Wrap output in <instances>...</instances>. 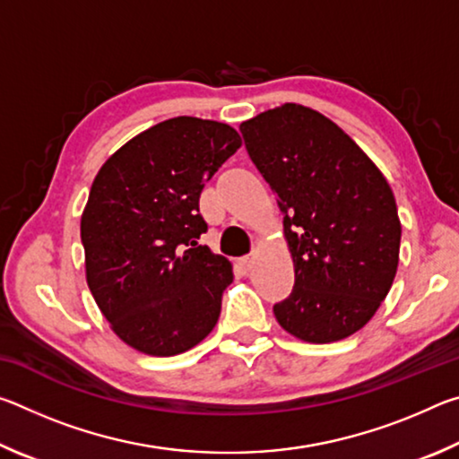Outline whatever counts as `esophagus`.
I'll list each match as a JSON object with an SVG mask.
<instances>
[{
    "label": "esophagus",
    "instance_id": "1",
    "mask_svg": "<svg viewBox=\"0 0 459 459\" xmlns=\"http://www.w3.org/2000/svg\"><path fill=\"white\" fill-rule=\"evenodd\" d=\"M253 263H255V257H253V255H248V257H240L238 259V267L247 273V271L253 269Z\"/></svg>",
    "mask_w": 459,
    "mask_h": 459
}]
</instances>
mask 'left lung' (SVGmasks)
I'll use <instances>...</instances> for the list:
<instances>
[{"label": "left lung", "mask_w": 459, "mask_h": 459, "mask_svg": "<svg viewBox=\"0 0 459 459\" xmlns=\"http://www.w3.org/2000/svg\"><path fill=\"white\" fill-rule=\"evenodd\" d=\"M248 158L277 194L295 283L273 306L291 336H352L391 290L401 222L393 190L336 123L285 103L240 123Z\"/></svg>", "instance_id": "8db88e82"}]
</instances>
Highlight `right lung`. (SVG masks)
I'll list each match as a JSON object with an SVG mask.
<instances>
[{
    "label": "right lung",
    "mask_w": 459,
    "mask_h": 459,
    "mask_svg": "<svg viewBox=\"0 0 459 459\" xmlns=\"http://www.w3.org/2000/svg\"><path fill=\"white\" fill-rule=\"evenodd\" d=\"M227 123L161 121L108 158L81 219L87 283L113 332L135 351L174 356L219 322L232 265L198 238L204 182L240 147Z\"/></svg>",
    "instance_id": "add662e5"
}]
</instances>
